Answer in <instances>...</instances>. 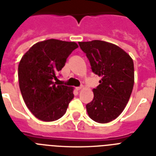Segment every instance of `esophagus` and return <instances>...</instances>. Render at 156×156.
Masks as SVG:
<instances>
[{
    "mask_svg": "<svg viewBox=\"0 0 156 156\" xmlns=\"http://www.w3.org/2000/svg\"><path fill=\"white\" fill-rule=\"evenodd\" d=\"M83 88V86L82 85V86H80V87H76V90H82Z\"/></svg>",
    "mask_w": 156,
    "mask_h": 156,
    "instance_id": "34e87169",
    "label": "esophagus"
}]
</instances>
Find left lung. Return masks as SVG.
<instances>
[{
  "mask_svg": "<svg viewBox=\"0 0 156 156\" xmlns=\"http://www.w3.org/2000/svg\"><path fill=\"white\" fill-rule=\"evenodd\" d=\"M91 69L101 78L93 89L94 99L86 105L88 116L98 123H108L123 112L134 83L131 56L122 48L102 40L79 42Z\"/></svg>",
  "mask_w": 156,
  "mask_h": 156,
  "instance_id": "obj_1",
  "label": "left lung"
}]
</instances>
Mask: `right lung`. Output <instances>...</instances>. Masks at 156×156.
<instances>
[{"instance_id": "obj_1", "label": "right lung", "mask_w": 156, "mask_h": 156, "mask_svg": "<svg viewBox=\"0 0 156 156\" xmlns=\"http://www.w3.org/2000/svg\"><path fill=\"white\" fill-rule=\"evenodd\" d=\"M75 42L50 40L36 43L21 59L18 81L26 105L36 118L56 121L66 113L73 87L58 85L57 74L78 48Z\"/></svg>"}]
</instances>
